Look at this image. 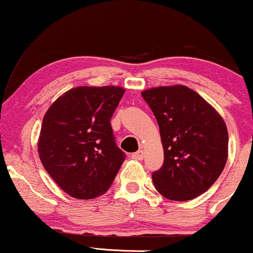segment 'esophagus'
Here are the masks:
<instances>
[{
	"instance_id": "obj_1",
	"label": "esophagus",
	"mask_w": 253,
	"mask_h": 253,
	"mask_svg": "<svg viewBox=\"0 0 253 253\" xmlns=\"http://www.w3.org/2000/svg\"><path fill=\"white\" fill-rule=\"evenodd\" d=\"M144 156H145L144 151H143V150H140V151H138V152L133 153V155H132V158H133V159H136V161H143V159H144Z\"/></svg>"
}]
</instances>
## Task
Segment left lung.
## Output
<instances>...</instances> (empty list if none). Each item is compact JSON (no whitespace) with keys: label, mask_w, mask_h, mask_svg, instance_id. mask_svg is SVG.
I'll return each instance as SVG.
<instances>
[{"label":"left lung","mask_w":253,"mask_h":253,"mask_svg":"<svg viewBox=\"0 0 253 253\" xmlns=\"http://www.w3.org/2000/svg\"><path fill=\"white\" fill-rule=\"evenodd\" d=\"M161 132L164 164L152 173L157 191L172 201H188L207 191L228 157V132L221 115L185 85L144 90Z\"/></svg>","instance_id":"left-lung-1"}]
</instances>
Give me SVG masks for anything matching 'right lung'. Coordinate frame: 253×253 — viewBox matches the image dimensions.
Segmentation results:
<instances>
[{"label": "right lung", "mask_w": 253, "mask_h": 253, "mask_svg": "<svg viewBox=\"0 0 253 253\" xmlns=\"http://www.w3.org/2000/svg\"><path fill=\"white\" fill-rule=\"evenodd\" d=\"M124 94L121 86H76L43 115L39 158L68 195L95 199L114 181L126 155L115 144L110 118Z\"/></svg>", "instance_id": "obj_1"}]
</instances>
